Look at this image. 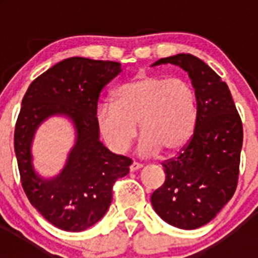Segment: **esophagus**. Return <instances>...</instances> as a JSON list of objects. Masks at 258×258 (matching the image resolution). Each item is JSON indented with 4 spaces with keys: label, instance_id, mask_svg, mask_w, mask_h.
<instances>
[{
    "label": "esophagus",
    "instance_id": "34e87169",
    "mask_svg": "<svg viewBox=\"0 0 258 258\" xmlns=\"http://www.w3.org/2000/svg\"><path fill=\"white\" fill-rule=\"evenodd\" d=\"M141 168H142V164L136 163V161H134V163H132L131 165V172H137V170H140Z\"/></svg>",
    "mask_w": 258,
    "mask_h": 258
}]
</instances>
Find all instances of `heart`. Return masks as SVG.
<instances>
[{"instance_id": "heart-1", "label": "heart", "mask_w": 258, "mask_h": 258, "mask_svg": "<svg viewBox=\"0 0 258 258\" xmlns=\"http://www.w3.org/2000/svg\"><path fill=\"white\" fill-rule=\"evenodd\" d=\"M97 126L113 152L122 154L142 134L138 151L173 155L183 150L198 124V97L190 83L160 75H138L118 86L112 103L97 109Z\"/></svg>"}]
</instances>
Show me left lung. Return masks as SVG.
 Segmentation results:
<instances>
[{
    "label": "left lung",
    "mask_w": 258,
    "mask_h": 258,
    "mask_svg": "<svg viewBox=\"0 0 258 258\" xmlns=\"http://www.w3.org/2000/svg\"><path fill=\"white\" fill-rule=\"evenodd\" d=\"M186 71L198 97V124L187 146L163 163L165 182L151 204L166 223L183 230L202 227L226 206L238 184L243 125L231 93L208 64L191 54L161 58L154 66Z\"/></svg>",
    "instance_id": "1"
}]
</instances>
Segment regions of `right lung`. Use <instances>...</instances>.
Listing matches in <instances>:
<instances>
[{
  "label": "right lung",
  "mask_w": 258,
  "mask_h": 258,
  "mask_svg": "<svg viewBox=\"0 0 258 258\" xmlns=\"http://www.w3.org/2000/svg\"><path fill=\"white\" fill-rule=\"evenodd\" d=\"M121 71L117 61L72 56L40 75L23 98L14 134L22 186L41 216L64 231L95 225L108 211L116 179L129 173L132 160L99 141L95 120L102 89ZM52 115L73 122L75 143L61 172L45 179L34 170L31 143Z\"/></svg>",
  "instance_id": "obj_1"
}]
</instances>
